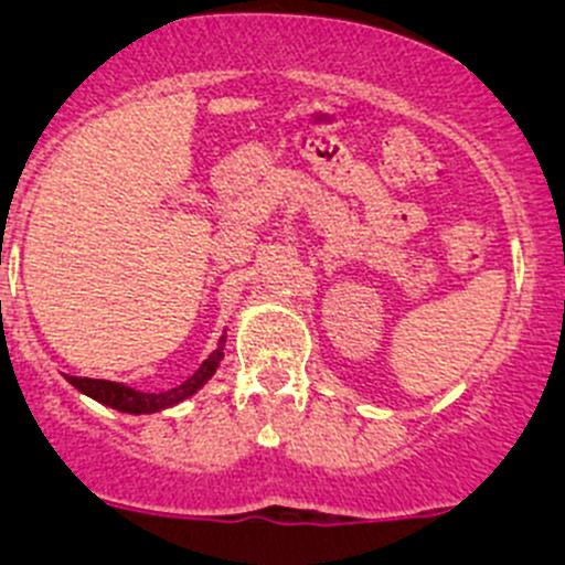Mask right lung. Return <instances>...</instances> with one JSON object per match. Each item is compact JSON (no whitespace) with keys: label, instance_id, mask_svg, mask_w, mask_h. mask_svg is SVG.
I'll return each mask as SVG.
<instances>
[{"label":"right lung","instance_id":"1","mask_svg":"<svg viewBox=\"0 0 565 565\" xmlns=\"http://www.w3.org/2000/svg\"><path fill=\"white\" fill-rule=\"evenodd\" d=\"M224 341L226 339H221L218 350L210 352L207 361H204L202 366H199L196 372L185 380V383L177 385V388H172V391L141 393V391L128 388V385L108 383V380H89V377H67V383H71L73 388L87 393V396H93L95 402L119 409V413H130V415L158 413V409H167V407H172V404L182 402V398L193 396V393H196L210 377H213L215 369H218V363H221V358H224Z\"/></svg>","mask_w":565,"mask_h":565}]
</instances>
